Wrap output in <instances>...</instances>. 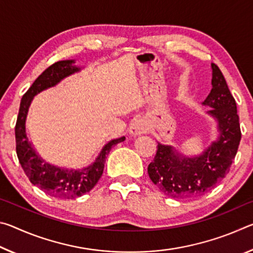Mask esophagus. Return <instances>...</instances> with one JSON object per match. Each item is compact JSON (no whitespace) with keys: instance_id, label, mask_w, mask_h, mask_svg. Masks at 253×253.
Masks as SVG:
<instances>
[{"instance_id":"34e87169","label":"esophagus","mask_w":253,"mask_h":253,"mask_svg":"<svg viewBox=\"0 0 253 253\" xmlns=\"http://www.w3.org/2000/svg\"><path fill=\"white\" fill-rule=\"evenodd\" d=\"M146 131H147L146 127H145L143 124L140 123V122H138V121H136V122L132 123L130 128H129V134L131 136H134V137L139 136V135H143Z\"/></svg>"}]
</instances>
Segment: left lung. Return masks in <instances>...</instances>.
Returning a JSON list of instances; mask_svg holds the SVG:
<instances>
[{"mask_svg":"<svg viewBox=\"0 0 253 253\" xmlns=\"http://www.w3.org/2000/svg\"><path fill=\"white\" fill-rule=\"evenodd\" d=\"M212 89L202 105L216 122L217 137L202 154L185 156L173 146L158 143L148 175L162 193L173 199L204 195L226 174L241 140L237 104L219 67L211 63Z\"/></svg>","mask_w":253,"mask_h":253,"instance_id":"8db88e82","label":"left lung"}]
</instances>
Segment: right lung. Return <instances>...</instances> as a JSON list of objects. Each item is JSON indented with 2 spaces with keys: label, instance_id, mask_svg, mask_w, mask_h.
<instances>
[{
  "label": "right lung",
  "instance_id": "right-lung-1",
  "mask_svg": "<svg viewBox=\"0 0 253 253\" xmlns=\"http://www.w3.org/2000/svg\"><path fill=\"white\" fill-rule=\"evenodd\" d=\"M76 60H61L53 63L38 77L21 99L19 116L15 125L16 155L24 173L33 185L40 187L54 198L72 200L84 195L96 185L104 172L106 156L113 146L125 140V136L111 139L101 148L92 164L83 169H72L59 168L44 162L27 135V117L33 98L41 91L57 85L67 77L79 72L81 67L75 65Z\"/></svg>",
  "mask_w": 253,
  "mask_h": 253
}]
</instances>
